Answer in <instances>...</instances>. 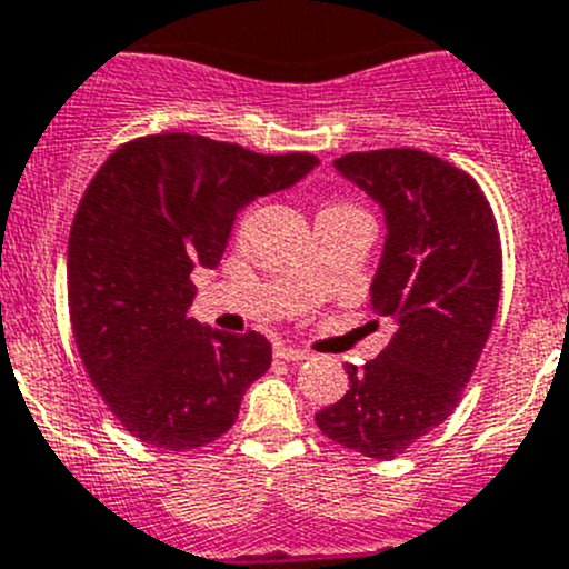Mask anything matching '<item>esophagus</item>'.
Masks as SVG:
<instances>
[{"instance_id": "34e87169", "label": "esophagus", "mask_w": 569, "mask_h": 569, "mask_svg": "<svg viewBox=\"0 0 569 569\" xmlns=\"http://www.w3.org/2000/svg\"><path fill=\"white\" fill-rule=\"evenodd\" d=\"M274 358H280V360H308V358H311V352H308V349L278 347V349H274Z\"/></svg>"}]
</instances>
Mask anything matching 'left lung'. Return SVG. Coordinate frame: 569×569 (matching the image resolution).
<instances>
[{"mask_svg": "<svg viewBox=\"0 0 569 569\" xmlns=\"http://www.w3.org/2000/svg\"><path fill=\"white\" fill-rule=\"evenodd\" d=\"M336 170L386 214L371 306L396 332L375 360L343 366L349 391L317 423L343 449L393 460L460 405L496 321L501 237L479 183L432 153L355 151Z\"/></svg>", "mask_w": 569, "mask_h": 569, "instance_id": "1", "label": "left lung"}]
</instances>
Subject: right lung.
Listing matches in <instances>:
<instances>
[{"label": "right lung", "instance_id": "1", "mask_svg": "<svg viewBox=\"0 0 569 569\" xmlns=\"http://www.w3.org/2000/svg\"><path fill=\"white\" fill-rule=\"evenodd\" d=\"M317 164L187 131L137 137L101 164L68 237V311L90 382L126 432L189 451L233 427L272 347L189 317V274L220 263L244 206Z\"/></svg>", "mask_w": 569, "mask_h": 569}]
</instances>
